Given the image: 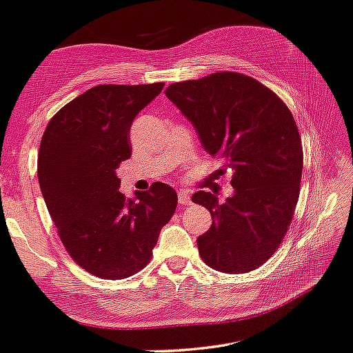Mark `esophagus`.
I'll use <instances>...</instances> for the list:
<instances>
[{"mask_svg": "<svg viewBox=\"0 0 353 353\" xmlns=\"http://www.w3.org/2000/svg\"><path fill=\"white\" fill-rule=\"evenodd\" d=\"M177 197H179V205H182V207H187V205L191 203V197L187 191H179Z\"/></svg>", "mask_w": 353, "mask_h": 353, "instance_id": "esophagus-1", "label": "esophagus"}]
</instances>
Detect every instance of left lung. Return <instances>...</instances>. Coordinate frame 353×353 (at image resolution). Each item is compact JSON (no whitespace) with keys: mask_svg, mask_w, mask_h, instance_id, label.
Here are the masks:
<instances>
[{"mask_svg":"<svg viewBox=\"0 0 353 353\" xmlns=\"http://www.w3.org/2000/svg\"><path fill=\"white\" fill-rule=\"evenodd\" d=\"M194 126L203 150L232 174L233 196L197 191L193 202L213 222L197 238L205 264L247 273L276 252L290 225L303 176V145L285 103L258 80L216 72L174 83L165 91Z\"/></svg>","mask_w":353,"mask_h":353,"instance_id":"1","label":"left lung"}]
</instances>
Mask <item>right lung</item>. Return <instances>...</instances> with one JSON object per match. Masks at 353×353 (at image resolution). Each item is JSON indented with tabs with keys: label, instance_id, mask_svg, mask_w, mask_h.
Masks as SVG:
<instances>
[{
	"label": "right lung",
	"instance_id": "1",
	"mask_svg": "<svg viewBox=\"0 0 353 353\" xmlns=\"http://www.w3.org/2000/svg\"><path fill=\"white\" fill-rule=\"evenodd\" d=\"M163 83L100 85L69 101L48 123L38 182L63 245L94 276L123 279L142 270L177 207L156 182L132 199L120 193L119 163L131 157L130 130Z\"/></svg>",
	"mask_w": 353,
	"mask_h": 353
}]
</instances>
